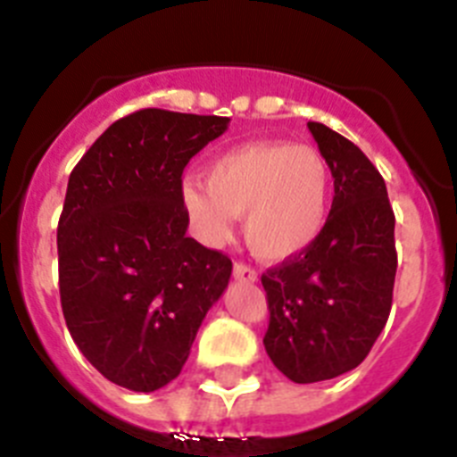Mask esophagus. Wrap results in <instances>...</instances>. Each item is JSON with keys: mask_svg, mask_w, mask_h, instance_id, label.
<instances>
[{"mask_svg": "<svg viewBox=\"0 0 457 457\" xmlns=\"http://www.w3.org/2000/svg\"><path fill=\"white\" fill-rule=\"evenodd\" d=\"M233 277H236L237 281H247V284H253V281L258 278V274H256V270L249 268V265L236 263L233 265Z\"/></svg>", "mask_w": 457, "mask_h": 457, "instance_id": "esophagus-1", "label": "esophagus"}]
</instances>
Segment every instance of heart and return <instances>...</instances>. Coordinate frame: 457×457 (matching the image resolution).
Masks as SVG:
<instances>
[{
	"mask_svg": "<svg viewBox=\"0 0 457 457\" xmlns=\"http://www.w3.org/2000/svg\"><path fill=\"white\" fill-rule=\"evenodd\" d=\"M205 185L187 180L180 204L205 242H221L242 217L245 242L268 263H284L318 240L332 210V169L311 146L249 141L217 155Z\"/></svg>",
	"mask_w": 457,
	"mask_h": 457,
	"instance_id": "b5f03b06",
	"label": "heart"
}]
</instances>
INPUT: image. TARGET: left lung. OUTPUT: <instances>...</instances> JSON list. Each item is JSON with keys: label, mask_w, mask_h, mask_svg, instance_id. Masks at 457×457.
<instances>
[{"label": "left lung", "mask_w": 457, "mask_h": 457, "mask_svg": "<svg viewBox=\"0 0 457 457\" xmlns=\"http://www.w3.org/2000/svg\"><path fill=\"white\" fill-rule=\"evenodd\" d=\"M334 179V201L318 240L261 277L272 364L297 385L357 369L385 329L398 268L386 185L353 141L309 123Z\"/></svg>", "instance_id": "8db88e82"}]
</instances>
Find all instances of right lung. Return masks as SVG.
<instances>
[{
	"mask_svg": "<svg viewBox=\"0 0 457 457\" xmlns=\"http://www.w3.org/2000/svg\"><path fill=\"white\" fill-rule=\"evenodd\" d=\"M226 116L139 109L72 169L56 228L68 332L109 382L155 391L179 378L231 258L187 237L183 169Z\"/></svg>",
	"mask_w": 457,
	"mask_h": 457,
	"instance_id": "1",
	"label": "right lung"
}]
</instances>
